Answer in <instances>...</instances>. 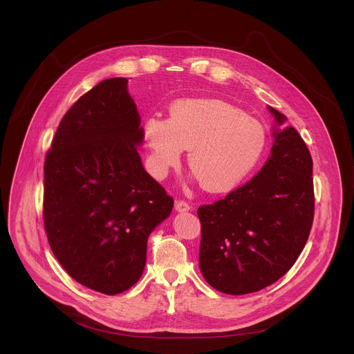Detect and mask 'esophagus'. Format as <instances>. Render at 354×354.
<instances>
[{"label": "esophagus", "mask_w": 354, "mask_h": 354, "mask_svg": "<svg viewBox=\"0 0 354 354\" xmlns=\"http://www.w3.org/2000/svg\"><path fill=\"white\" fill-rule=\"evenodd\" d=\"M175 210H176L178 213H186V212L190 210V206L186 203V201H183V200H176V201H175Z\"/></svg>", "instance_id": "34e87169"}]
</instances>
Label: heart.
<instances>
[{"instance_id":"obj_1","label":"heart","mask_w":354,"mask_h":354,"mask_svg":"<svg viewBox=\"0 0 354 354\" xmlns=\"http://www.w3.org/2000/svg\"><path fill=\"white\" fill-rule=\"evenodd\" d=\"M171 116H148L142 136L147 164L156 178H164L187 149V164L200 185L213 193L235 187L259 162L265 147V127L241 109L220 99H183Z\"/></svg>"}]
</instances>
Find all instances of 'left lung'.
<instances>
[{
  "mask_svg": "<svg viewBox=\"0 0 354 354\" xmlns=\"http://www.w3.org/2000/svg\"><path fill=\"white\" fill-rule=\"evenodd\" d=\"M274 119L270 156L248 183L201 206L198 266L216 290L242 295L283 277L308 239L314 218L313 158L287 118Z\"/></svg>",
  "mask_w": 354,
  "mask_h": 354,
  "instance_id": "left-lung-1",
  "label": "left lung"
}]
</instances>
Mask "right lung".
I'll return each mask as SVG.
<instances>
[{
  "label": "right lung",
  "mask_w": 354,
  "mask_h": 354,
  "mask_svg": "<svg viewBox=\"0 0 354 354\" xmlns=\"http://www.w3.org/2000/svg\"><path fill=\"white\" fill-rule=\"evenodd\" d=\"M126 78L100 81L62 119L44 162V228L80 284L115 295L141 277L147 241L174 198L145 172L141 119Z\"/></svg>",
  "instance_id": "1"
}]
</instances>
